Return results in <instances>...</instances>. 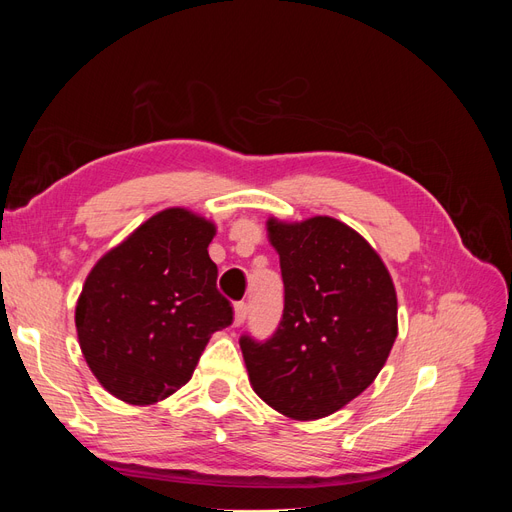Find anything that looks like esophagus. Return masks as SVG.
<instances>
[{
  "label": "esophagus",
  "instance_id": "1",
  "mask_svg": "<svg viewBox=\"0 0 512 512\" xmlns=\"http://www.w3.org/2000/svg\"><path fill=\"white\" fill-rule=\"evenodd\" d=\"M245 318H247V303L239 301L235 305V327H241V324L245 322Z\"/></svg>",
  "mask_w": 512,
  "mask_h": 512
}]
</instances>
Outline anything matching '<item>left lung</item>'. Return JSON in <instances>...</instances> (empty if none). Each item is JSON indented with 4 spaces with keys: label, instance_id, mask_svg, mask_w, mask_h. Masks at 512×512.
I'll list each match as a JSON object with an SVG mask.
<instances>
[{
    "label": "left lung",
    "instance_id": "obj_1",
    "mask_svg": "<svg viewBox=\"0 0 512 512\" xmlns=\"http://www.w3.org/2000/svg\"><path fill=\"white\" fill-rule=\"evenodd\" d=\"M284 312L269 339L241 335L256 395L297 421L344 408L380 374L397 337V297L371 245L333 218L269 220Z\"/></svg>",
    "mask_w": 512,
    "mask_h": 512
}]
</instances>
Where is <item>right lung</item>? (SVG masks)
Instances as JSON below:
<instances>
[{
	"label": "right lung",
	"mask_w": 512,
	"mask_h": 512,
	"mask_svg": "<svg viewBox=\"0 0 512 512\" xmlns=\"http://www.w3.org/2000/svg\"><path fill=\"white\" fill-rule=\"evenodd\" d=\"M211 222L166 209L98 260L76 303L85 361L104 389L134 406L173 395L211 333L232 324L207 247Z\"/></svg>",
	"instance_id": "1"
}]
</instances>
